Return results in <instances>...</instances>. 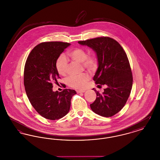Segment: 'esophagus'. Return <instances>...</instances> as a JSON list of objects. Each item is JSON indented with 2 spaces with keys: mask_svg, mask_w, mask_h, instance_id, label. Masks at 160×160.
<instances>
[{
  "mask_svg": "<svg viewBox=\"0 0 160 160\" xmlns=\"http://www.w3.org/2000/svg\"><path fill=\"white\" fill-rule=\"evenodd\" d=\"M84 92H85L84 90H78V91H77V92L79 93H84Z\"/></svg>",
  "mask_w": 160,
  "mask_h": 160,
  "instance_id": "obj_1",
  "label": "esophagus"
}]
</instances>
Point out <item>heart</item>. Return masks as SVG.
Here are the masks:
<instances>
[{
	"label": "heart",
	"instance_id": "1",
	"mask_svg": "<svg viewBox=\"0 0 160 160\" xmlns=\"http://www.w3.org/2000/svg\"><path fill=\"white\" fill-rule=\"evenodd\" d=\"M69 58L79 62H82L84 67L89 71H93L98 65V59L96 54L91 53L87 54L86 50L82 48H76L68 53ZM57 72L61 76H65L67 72L68 60L66 57L62 54L57 59L55 63ZM89 76L87 73L80 75H72L69 76L66 82L69 86L82 89L89 80Z\"/></svg>",
	"mask_w": 160,
	"mask_h": 160
}]
</instances>
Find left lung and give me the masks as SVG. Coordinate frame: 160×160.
Wrapping results in <instances>:
<instances>
[{
  "label": "left lung",
  "instance_id": "1",
  "mask_svg": "<svg viewBox=\"0 0 160 160\" xmlns=\"http://www.w3.org/2000/svg\"><path fill=\"white\" fill-rule=\"evenodd\" d=\"M78 42L95 51L98 67L93 79L98 86H107L102 93L93 89L97 98L90 104L92 110L103 117L113 116L124 107L132 89V75L127 54L118 42L107 37Z\"/></svg>",
  "mask_w": 160,
  "mask_h": 160
}]
</instances>
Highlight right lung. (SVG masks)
Segmentation results:
<instances>
[{"label": "right lung", "mask_w": 160, "mask_h": 160, "mask_svg": "<svg viewBox=\"0 0 160 160\" xmlns=\"http://www.w3.org/2000/svg\"><path fill=\"white\" fill-rule=\"evenodd\" d=\"M71 44L63 42H45L35 46L24 66V85L28 99L39 114L50 120H57L69 112L74 90L53 91V83L60 78L55 63Z\"/></svg>", "instance_id": "add662e5"}]
</instances>
